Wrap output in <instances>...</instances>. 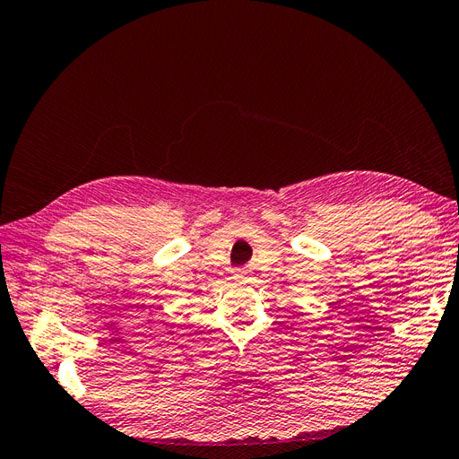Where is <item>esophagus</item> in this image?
Returning a JSON list of instances; mask_svg holds the SVG:
<instances>
[{
  "mask_svg": "<svg viewBox=\"0 0 459 459\" xmlns=\"http://www.w3.org/2000/svg\"><path fill=\"white\" fill-rule=\"evenodd\" d=\"M247 274H249V271H247V269H233V277L239 279V281L247 279Z\"/></svg>",
  "mask_w": 459,
  "mask_h": 459,
  "instance_id": "obj_1",
  "label": "esophagus"
}]
</instances>
